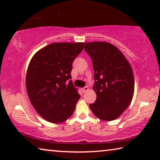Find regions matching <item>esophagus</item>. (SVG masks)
I'll return each instance as SVG.
<instances>
[{
    "mask_svg": "<svg viewBox=\"0 0 160 160\" xmlns=\"http://www.w3.org/2000/svg\"><path fill=\"white\" fill-rule=\"evenodd\" d=\"M88 90H89V88H88V87H85V88H82V92L83 93L86 92H88Z\"/></svg>",
    "mask_w": 160,
    "mask_h": 160,
    "instance_id": "1",
    "label": "esophagus"
}]
</instances>
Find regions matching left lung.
I'll list each match as a JSON object with an SVG mask.
<instances>
[{
  "instance_id": "1",
  "label": "left lung",
  "mask_w": 160,
  "mask_h": 160,
  "mask_svg": "<svg viewBox=\"0 0 160 160\" xmlns=\"http://www.w3.org/2000/svg\"><path fill=\"white\" fill-rule=\"evenodd\" d=\"M85 50L94 68L93 90L96 101L90 104L94 115L103 121L118 118L132 101L134 77L131 65L118 48L110 43H85Z\"/></svg>"
}]
</instances>
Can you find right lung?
<instances>
[{
	"instance_id": "obj_1",
	"label": "right lung",
	"mask_w": 160,
	"mask_h": 160,
	"mask_svg": "<svg viewBox=\"0 0 160 160\" xmlns=\"http://www.w3.org/2000/svg\"><path fill=\"white\" fill-rule=\"evenodd\" d=\"M83 42L53 43L34 54L26 75L28 97L37 112L50 123H60L73 113L80 99L70 72Z\"/></svg>"
}]
</instances>
